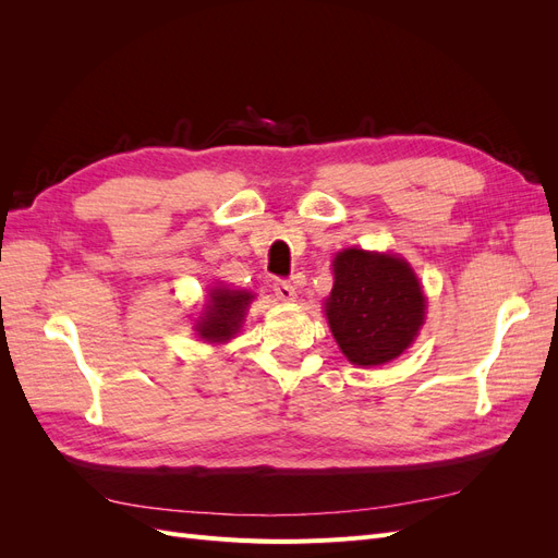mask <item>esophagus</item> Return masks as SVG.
<instances>
[{
	"label": "esophagus",
	"instance_id": "obj_1",
	"mask_svg": "<svg viewBox=\"0 0 558 558\" xmlns=\"http://www.w3.org/2000/svg\"><path fill=\"white\" fill-rule=\"evenodd\" d=\"M275 293H277V298L279 300H283V302H293L295 300V286L291 283V281H286V279H279V281H275Z\"/></svg>",
	"mask_w": 558,
	"mask_h": 558
}]
</instances>
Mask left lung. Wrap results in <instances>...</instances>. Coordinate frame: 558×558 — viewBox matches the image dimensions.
<instances>
[{
  "label": "left lung",
  "mask_w": 558,
  "mask_h": 558,
  "mask_svg": "<svg viewBox=\"0 0 558 558\" xmlns=\"http://www.w3.org/2000/svg\"><path fill=\"white\" fill-rule=\"evenodd\" d=\"M332 269L326 316L344 356L363 367L398 359L426 314L412 267L396 256L347 248L337 253Z\"/></svg>",
  "instance_id": "obj_1"
}]
</instances>
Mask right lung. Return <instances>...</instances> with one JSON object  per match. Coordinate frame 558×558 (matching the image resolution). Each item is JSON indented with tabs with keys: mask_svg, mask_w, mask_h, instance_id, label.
<instances>
[{
	"mask_svg": "<svg viewBox=\"0 0 558 558\" xmlns=\"http://www.w3.org/2000/svg\"><path fill=\"white\" fill-rule=\"evenodd\" d=\"M251 293L216 289L211 291V305L207 307V316L197 324V332L207 342H226L240 330L244 310L248 307Z\"/></svg>",
	"mask_w": 558,
	"mask_h": 558,
	"instance_id": "1",
	"label": "right lung"
}]
</instances>
